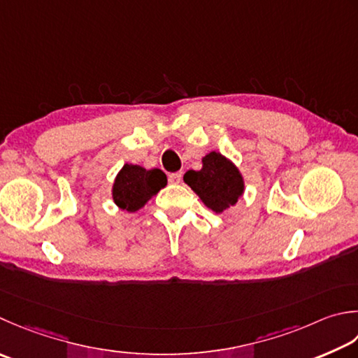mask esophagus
I'll return each mask as SVG.
<instances>
[{
    "mask_svg": "<svg viewBox=\"0 0 358 358\" xmlns=\"http://www.w3.org/2000/svg\"><path fill=\"white\" fill-rule=\"evenodd\" d=\"M181 178H183V172L169 173V181H171V183H180Z\"/></svg>",
    "mask_w": 358,
    "mask_h": 358,
    "instance_id": "esophagus-1",
    "label": "esophagus"
}]
</instances>
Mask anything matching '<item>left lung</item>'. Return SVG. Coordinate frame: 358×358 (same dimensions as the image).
I'll return each mask as SVG.
<instances>
[{"mask_svg":"<svg viewBox=\"0 0 358 358\" xmlns=\"http://www.w3.org/2000/svg\"><path fill=\"white\" fill-rule=\"evenodd\" d=\"M201 163L200 171H187L183 180L211 211L220 214L242 197L243 177L234 163L219 152H209Z\"/></svg>","mask_w":358,"mask_h":358,"instance_id":"left-lung-1","label":"left lung"}]
</instances>
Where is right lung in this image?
<instances>
[{"label":"right lung","mask_w":358,"mask_h":358,"mask_svg":"<svg viewBox=\"0 0 358 358\" xmlns=\"http://www.w3.org/2000/svg\"><path fill=\"white\" fill-rule=\"evenodd\" d=\"M166 185L167 177L163 171H147L138 164H124L116 175L111 194L119 208L136 213Z\"/></svg>","instance_id":"1"}]
</instances>
